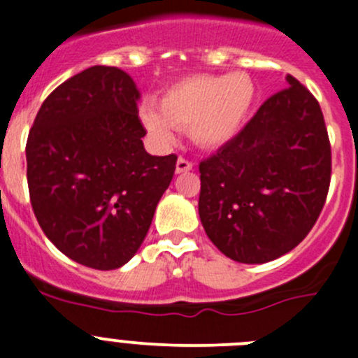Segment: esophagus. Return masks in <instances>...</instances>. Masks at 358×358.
I'll list each match as a JSON object with an SVG mask.
<instances>
[{
	"mask_svg": "<svg viewBox=\"0 0 358 358\" xmlns=\"http://www.w3.org/2000/svg\"><path fill=\"white\" fill-rule=\"evenodd\" d=\"M193 162H189V159L186 158H179L176 163V172L177 173H185V172H189V170H193Z\"/></svg>",
	"mask_w": 358,
	"mask_h": 358,
	"instance_id": "esophagus-1",
	"label": "esophagus"
}]
</instances>
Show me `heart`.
Here are the masks:
<instances>
[{"mask_svg": "<svg viewBox=\"0 0 358 358\" xmlns=\"http://www.w3.org/2000/svg\"><path fill=\"white\" fill-rule=\"evenodd\" d=\"M255 84L243 71L230 75H193L172 84L163 93L159 108L145 103L142 124L158 142L173 138L176 128L189 130L206 149L220 148L241 130L255 101Z\"/></svg>", "mask_w": 358, "mask_h": 358, "instance_id": "b5f03b06", "label": "heart"}]
</instances>
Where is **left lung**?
Segmentation results:
<instances>
[{"mask_svg": "<svg viewBox=\"0 0 358 358\" xmlns=\"http://www.w3.org/2000/svg\"><path fill=\"white\" fill-rule=\"evenodd\" d=\"M287 80L199 166L203 230L241 264H265L294 250L329 193L332 156L322 108L295 77Z\"/></svg>", "mask_w": 358, "mask_h": 358, "instance_id": "left-lung-1", "label": "left lung"}]
</instances>
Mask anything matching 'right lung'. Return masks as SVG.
<instances>
[{"label":"right lung","instance_id":"obj_1","mask_svg":"<svg viewBox=\"0 0 358 358\" xmlns=\"http://www.w3.org/2000/svg\"><path fill=\"white\" fill-rule=\"evenodd\" d=\"M138 100L126 71L91 66L45 98L26 142L29 199L43 234L98 271L137 253L176 172V155L145 152Z\"/></svg>","mask_w":358,"mask_h":358}]
</instances>
